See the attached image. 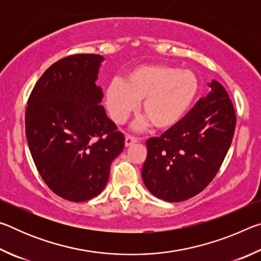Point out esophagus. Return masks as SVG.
<instances>
[{
    "instance_id": "obj_1",
    "label": "esophagus",
    "mask_w": 261,
    "mask_h": 261,
    "mask_svg": "<svg viewBox=\"0 0 261 261\" xmlns=\"http://www.w3.org/2000/svg\"><path fill=\"white\" fill-rule=\"evenodd\" d=\"M136 143H138V139L135 138V137H132V136L125 137V146L126 147H129V146H131V145H134Z\"/></svg>"
}]
</instances>
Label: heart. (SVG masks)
<instances>
[{
	"mask_svg": "<svg viewBox=\"0 0 261 261\" xmlns=\"http://www.w3.org/2000/svg\"><path fill=\"white\" fill-rule=\"evenodd\" d=\"M199 93V79L190 70L169 64H143L126 72L123 83L114 81L105 92L112 120L122 124L141 102L143 118L135 129L148 125L166 131L175 127L192 108Z\"/></svg>",
	"mask_w": 261,
	"mask_h": 261,
	"instance_id": "1",
	"label": "heart"
}]
</instances>
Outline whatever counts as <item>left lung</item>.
Returning a JSON list of instances; mask_svg holds the SVG:
<instances>
[{
  "label": "left lung",
  "instance_id": "obj_1",
  "mask_svg": "<svg viewBox=\"0 0 261 261\" xmlns=\"http://www.w3.org/2000/svg\"><path fill=\"white\" fill-rule=\"evenodd\" d=\"M198 100L179 124L146 141L141 169L145 187L169 202L190 199L215 177L227 155L236 126L231 100L219 82Z\"/></svg>",
  "mask_w": 261,
  "mask_h": 261
}]
</instances>
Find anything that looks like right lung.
<instances>
[{
	"label": "right lung",
	"mask_w": 261,
	"mask_h": 261,
	"mask_svg": "<svg viewBox=\"0 0 261 261\" xmlns=\"http://www.w3.org/2000/svg\"><path fill=\"white\" fill-rule=\"evenodd\" d=\"M103 60L77 54L57 61L35 84L26 108V139L39 174L53 192L74 202L101 193L124 148L95 84Z\"/></svg>",
	"instance_id": "obj_1"
}]
</instances>
